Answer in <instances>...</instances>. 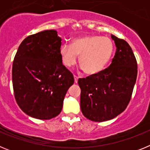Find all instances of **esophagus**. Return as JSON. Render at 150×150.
<instances>
[{
  "label": "esophagus",
  "instance_id": "34e87169",
  "mask_svg": "<svg viewBox=\"0 0 150 150\" xmlns=\"http://www.w3.org/2000/svg\"><path fill=\"white\" fill-rule=\"evenodd\" d=\"M74 82H75V83H77L78 77L76 76H75V75H74Z\"/></svg>",
  "mask_w": 150,
  "mask_h": 150
}]
</instances>
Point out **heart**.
Listing matches in <instances>:
<instances>
[{"instance_id": "obj_1", "label": "heart", "mask_w": 150, "mask_h": 150, "mask_svg": "<svg viewBox=\"0 0 150 150\" xmlns=\"http://www.w3.org/2000/svg\"><path fill=\"white\" fill-rule=\"evenodd\" d=\"M113 50V43L110 38L89 35L74 38L71 45L63 43L60 55L62 62L67 67H73L79 55V64L85 73L94 75L105 68L112 58Z\"/></svg>"}]
</instances>
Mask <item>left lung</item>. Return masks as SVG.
<instances>
[{
    "instance_id": "8db88e82",
    "label": "left lung",
    "mask_w": 150,
    "mask_h": 150,
    "mask_svg": "<svg viewBox=\"0 0 150 150\" xmlns=\"http://www.w3.org/2000/svg\"><path fill=\"white\" fill-rule=\"evenodd\" d=\"M116 46L112 63L104 71L79 79L83 116L94 122L116 117L126 109L137 75V64L126 41L111 35Z\"/></svg>"
}]
</instances>
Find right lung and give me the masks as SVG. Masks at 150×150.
Masks as SVG:
<instances>
[{
  "label": "right lung",
  "instance_id": "obj_1",
  "mask_svg": "<svg viewBox=\"0 0 150 150\" xmlns=\"http://www.w3.org/2000/svg\"><path fill=\"white\" fill-rule=\"evenodd\" d=\"M61 45L56 30H43L24 40L14 58L12 79L16 100L24 112L35 119L58 116L74 83L73 74L62 64Z\"/></svg>",
  "mask_w": 150,
  "mask_h": 150
}]
</instances>
